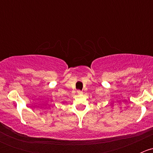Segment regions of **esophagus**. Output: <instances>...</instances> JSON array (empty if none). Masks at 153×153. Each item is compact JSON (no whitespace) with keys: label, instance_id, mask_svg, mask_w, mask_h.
Returning <instances> with one entry per match:
<instances>
[{"label":"esophagus","instance_id":"obj_1","mask_svg":"<svg viewBox=\"0 0 153 153\" xmlns=\"http://www.w3.org/2000/svg\"><path fill=\"white\" fill-rule=\"evenodd\" d=\"M77 92H78V94H82L83 93V92H81V90H78V91H77Z\"/></svg>","mask_w":153,"mask_h":153}]
</instances>
